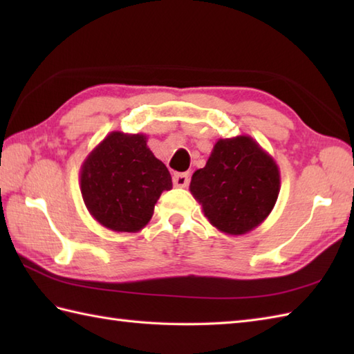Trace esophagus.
Listing matches in <instances>:
<instances>
[{
  "label": "esophagus",
  "instance_id": "obj_1",
  "mask_svg": "<svg viewBox=\"0 0 354 354\" xmlns=\"http://www.w3.org/2000/svg\"><path fill=\"white\" fill-rule=\"evenodd\" d=\"M190 183V176L189 173H175L173 175V185L179 187V189H185Z\"/></svg>",
  "mask_w": 354,
  "mask_h": 354
}]
</instances>
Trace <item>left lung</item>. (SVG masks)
<instances>
[{"instance_id": "1", "label": "left lung", "mask_w": 354, "mask_h": 354, "mask_svg": "<svg viewBox=\"0 0 354 354\" xmlns=\"http://www.w3.org/2000/svg\"><path fill=\"white\" fill-rule=\"evenodd\" d=\"M190 193L213 227L242 236L272 212L280 193V170L250 135L221 138L205 167L193 173Z\"/></svg>"}]
</instances>
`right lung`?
<instances>
[{
	"label": "right lung",
	"instance_id": "1",
	"mask_svg": "<svg viewBox=\"0 0 354 354\" xmlns=\"http://www.w3.org/2000/svg\"><path fill=\"white\" fill-rule=\"evenodd\" d=\"M171 176L147 147L145 133L111 132L80 169V192L89 214L115 232H137L152 219Z\"/></svg>",
	"mask_w": 354,
	"mask_h": 354
}]
</instances>
